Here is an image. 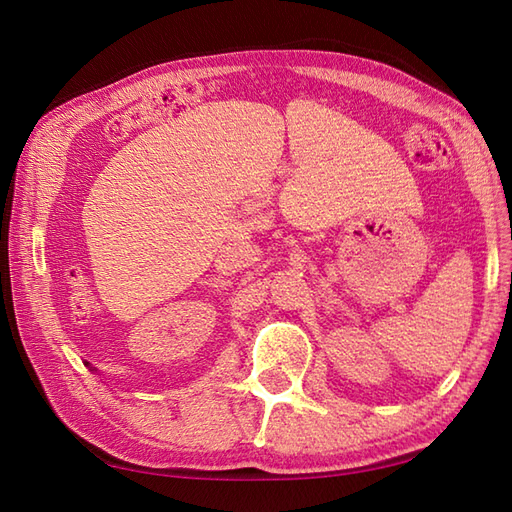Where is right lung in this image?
Returning a JSON list of instances; mask_svg holds the SVG:
<instances>
[{
  "label": "right lung",
  "mask_w": 512,
  "mask_h": 512,
  "mask_svg": "<svg viewBox=\"0 0 512 512\" xmlns=\"http://www.w3.org/2000/svg\"><path fill=\"white\" fill-rule=\"evenodd\" d=\"M86 365H88V368H90V363H86ZM93 372H95V370H93Z\"/></svg>",
  "instance_id": "add662e5"
}]
</instances>
